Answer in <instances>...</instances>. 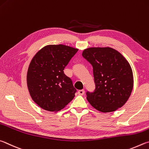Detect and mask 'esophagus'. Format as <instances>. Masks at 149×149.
Wrapping results in <instances>:
<instances>
[{"label": "esophagus", "instance_id": "34e87169", "mask_svg": "<svg viewBox=\"0 0 149 149\" xmlns=\"http://www.w3.org/2000/svg\"><path fill=\"white\" fill-rule=\"evenodd\" d=\"M78 94L79 95H82L84 94V90H80L78 91Z\"/></svg>", "mask_w": 149, "mask_h": 149}]
</instances>
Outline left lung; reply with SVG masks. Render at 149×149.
Masks as SVG:
<instances>
[{"instance_id":"obj_1","label":"left lung","mask_w":149,"mask_h":149,"mask_svg":"<svg viewBox=\"0 0 149 149\" xmlns=\"http://www.w3.org/2000/svg\"><path fill=\"white\" fill-rule=\"evenodd\" d=\"M82 56L92 64L95 84L87 100L102 113L122 107L128 100L134 87L132 67L127 59L110 47H92L84 49Z\"/></svg>"}]
</instances>
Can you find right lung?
I'll list each match as a JSON object with an SVG mask.
<instances>
[{
	"label": "right lung",
	"mask_w": 149,
	"mask_h": 149,
	"mask_svg": "<svg viewBox=\"0 0 149 149\" xmlns=\"http://www.w3.org/2000/svg\"><path fill=\"white\" fill-rule=\"evenodd\" d=\"M78 50L63 44H49L31 59L27 73L28 90L44 110L59 111L74 97L77 90L63 70Z\"/></svg>",
	"instance_id": "1"
}]
</instances>
